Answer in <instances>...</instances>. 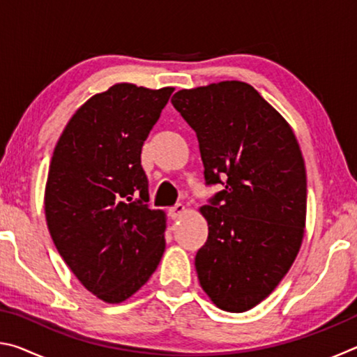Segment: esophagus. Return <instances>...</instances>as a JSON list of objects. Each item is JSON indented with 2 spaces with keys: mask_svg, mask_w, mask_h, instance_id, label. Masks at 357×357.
<instances>
[{
  "mask_svg": "<svg viewBox=\"0 0 357 357\" xmlns=\"http://www.w3.org/2000/svg\"><path fill=\"white\" fill-rule=\"evenodd\" d=\"M185 213V208H184V204H176V206H173V208H170L168 209V215L172 217L173 220H176V219H179L181 215H183Z\"/></svg>",
  "mask_w": 357,
  "mask_h": 357,
  "instance_id": "1",
  "label": "esophagus"
}]
</instances>
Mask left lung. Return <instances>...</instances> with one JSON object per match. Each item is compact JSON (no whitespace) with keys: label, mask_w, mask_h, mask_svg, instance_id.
I'll return each mask as SVG.
<instances>
[{"label":"left lung","mask_w":357,"mask_h":357,"mask_svg":"<svg viewBox=\"0 0 357 357\" xmlns=\"http://www.w3.org/2000/svg\"><path fill=\"white\" fill-rule=\"evenodd\" d=\"M173 107L195 130L206 185L208 239L195 257L217 307L245 312L274 291L304 236L307 178L291 128L255 88L220 82L181 89Z\"/></svg>","instance_id":"8db88e82"}]
</instances>
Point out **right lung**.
Instances as JSON below:
<instances>
[{
	"label": "right lung",
	"mask_w": 357,
	"mask_h": 357,
	"mask_svg": "<svg viewBox=\"0 0 357 357\" xmlns=\"http://www.w3.org/2000/svg\"><path fill=\"white\" fill-rule=\"evenodd\" d=\"M173 88L118 83L66 126L52 157L45 217L82 285L118 304L138 291L165 250V214L149 209L142 146Z\"/></svg>",
	"instance_id": "right-lung-1"
}]
</instances>
